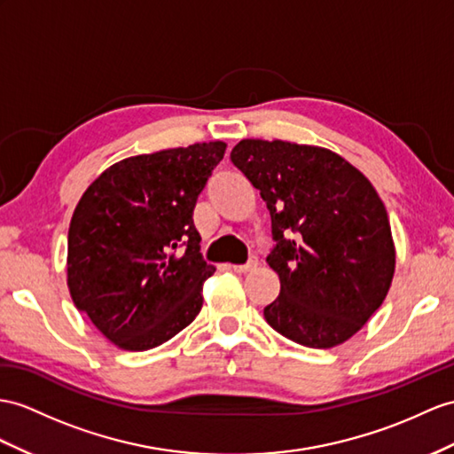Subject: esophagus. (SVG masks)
<instances>
[{
  "label": "esophagus",
  "instance_id": "obj_1",
  "mask_svg": "<svg viewBox=\"0 0 454 454\" xmlns=\"http://www.w3.org/2000/svg\"><path fill=\"white\" fill-rule=\"evenodd\" d=\"M258 265V260L256 258H250L247 263H240V265H233V271L235 273H247L250 270H254Z\"/></svg>",
  "mask_w": 454,
  "mask_h": 454
}]
</instances>
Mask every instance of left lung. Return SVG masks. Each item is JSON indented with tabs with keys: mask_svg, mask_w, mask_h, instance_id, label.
<instances>
[{
	"mask_svg": "<svg viewBox=\"0 0 454 454\" xmlns=\"http://www.w3.org/2000/svg\"><path fill=\"white\" fill-rule=\"evenodd\" d=\"M231 161L271 215L268 263L281 293L263 308L265 322L302 347L345 342L381 306L395 273L381 198L356 168L325 148L240 140Z\"/></svg>",
	"mask_w": 454,
	"mask_h": 454,
	"instance_id": "8db88e82",
	"label": "left lung"
}]
</instances>
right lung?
<instances>
[{"mask_svg": "<svg viewBox=\"0 0 454 454\" xmlns=\"http://www.w3.org/2000/svg\"><path fill=\"white\" fill-rule=\"evenodd\" d=\"M225 148L217 140L127 158L76 206L69 291L119 348L160 347L200 312L202 285L215 270L202 258L192 214Z\"/></svg>", "mask_w": 454, "mask_h": 454, "instance_id": "add662e5", "label": "right lung"}]
</instances>
